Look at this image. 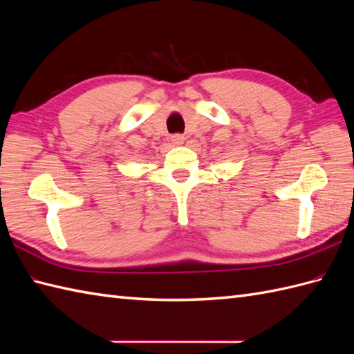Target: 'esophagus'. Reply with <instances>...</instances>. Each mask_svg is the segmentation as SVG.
I'll use <instances>...</instances> for the list:
<instances>
[{"label": "esophagus", "mask_w": 354, "mask_h": 354, "mask_svg": "<svg viewBox=\"0 0 354 354\" xmlns=\"http://www.w3.org/2000/svg\"><path fill=\"white\" fill-rule=\"evenodd\" d=\"M184 141H185V137L184 135H179V133H176V135H173L171 137V142L175 146H181V145H184Z\"/></svg>", "instance_id": "obj_1"}]
</instances>
